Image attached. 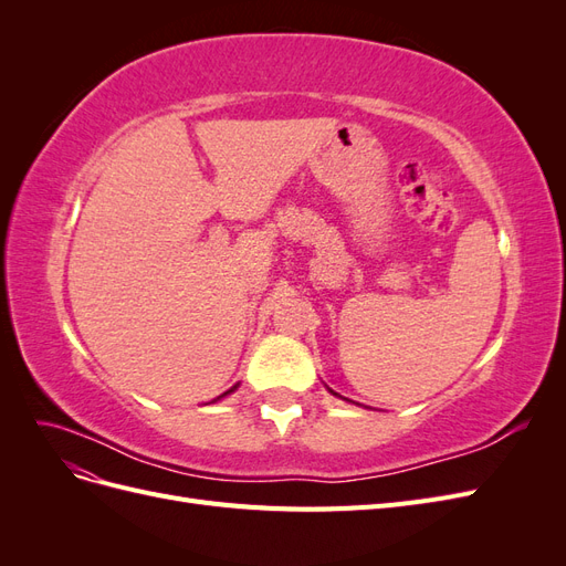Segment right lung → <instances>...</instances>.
Wrapping results in <instances>:
<instances>
[{
	"mask_svg": "<svg viewBox=\"0 0 566 566\" xmlns=\"http://www.w3.org/2000/svg\"><path fill=\"white\" fill-rule=\"evenodd\" d=\"M229 391H233V389H229ZM229 391H224V394H229ZM224 394H221V397H224Z\"/></svg>",
	"mask_w": 566,
	"mask_h": 566,
	"instance_id": "1",
	"label": "right lung"
}]
</instances>
